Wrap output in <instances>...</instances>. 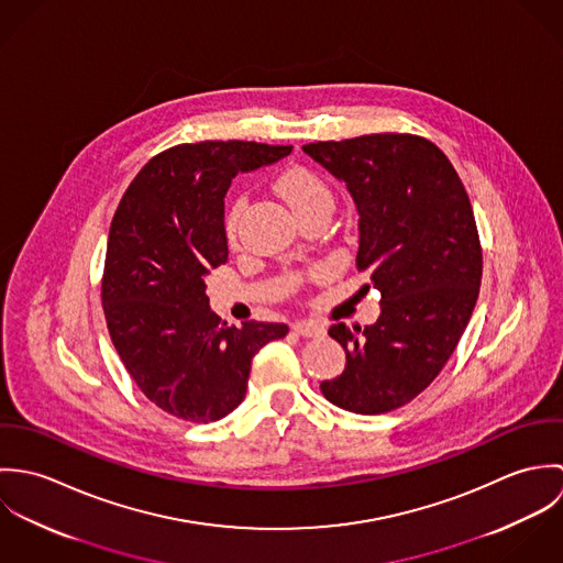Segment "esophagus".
<instances>
[{
  "instance_id": "obj_1",
  "label": "esophagus",
  "mask_w": 563,
  "mask_h": 563,
  "mask_svg": "<svg viewBox=\"0 0 563 563\" xmlns=\"http://www.w3.org/2000/svg\"><path fill=\"white\" fill-rule=\"evenodd\" d=\"M292 329H295V333H299V335H303V338H319V335H324V324L317 321L295 322Z\"/></svg>"
}]
</instances>
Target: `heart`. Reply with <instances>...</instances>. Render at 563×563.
Returning <instances> with one entry per match:
<instances>
[{"instance_id": "obj_1", "label": "heart", "mask_w": 563, "mask_h": 563, "mask_svg": "<svg viewBox=\"0 0 563 563\" xmlns=\"http://www.w3.org/2000/svg\"><path fill=\"white\" fill-rule=\"evenodd\" d=\"M277 190L288 201V206L295 210L297 217H303L306 212L319 210V208L331 210V206H333V192H331L329 184L317 170H312L308 166L286 168L277 179ZM242 210H244V199L239 197V199H234V203L230 206L228 217H225V234L230 241H236Z\"/></svg>"}]
</instances>
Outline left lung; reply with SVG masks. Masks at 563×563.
<instances>
[{
    "mask_svg": "<svg viewBox=\"0 0 563 563\" xmlns=\"http://www.w3.org/2000/svg\"><path fill=\"white\" fill-rule=\"evenodd\" d=\"M303 152L346 181L360 212L357 273L382 292L375 324H331L346 366L322 382V397L386 413L440 375L471 321L483 273L473 206L451 161L416 134L317 141Z\"/></svg>",
    "mask_w": 563,
    "mask_h": 563,
    "instance_id": "left-lung-1",
    "label": "left lung"
}]
</instances>
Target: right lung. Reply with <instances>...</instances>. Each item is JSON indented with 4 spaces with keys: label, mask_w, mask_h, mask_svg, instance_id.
I'll return each mask as SVG.
<instances>
[{
    "label": "right lung",
    "mask_w": 563,
    "mask_h": 563,
    "mask_svg": "<svg viewBox=\"0 0 563 563\" xmlns=\"http://www.w3.org/2000/svg\"><path fill=\"white\" fill-rule=\"evenodd\" d=\"M292 145L201 141L168 147L128 186L110 225L101 306L112 344L139 390L162 411L212 422L246 393L253 355L284 322L228 327L210 306V268L228 262L225 192L239 170Z\"/></svg>",
    "instance_id": "obj_1"
}]
</instances>
